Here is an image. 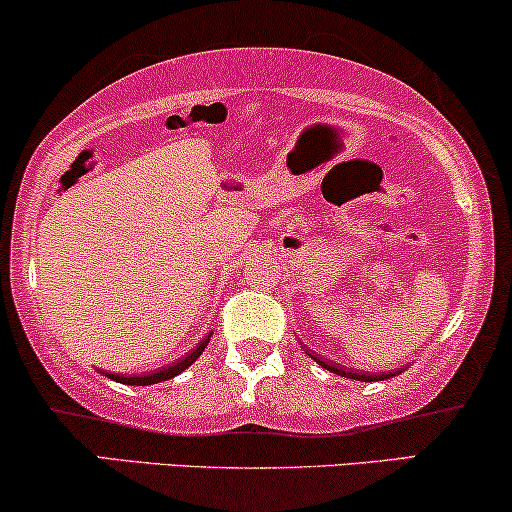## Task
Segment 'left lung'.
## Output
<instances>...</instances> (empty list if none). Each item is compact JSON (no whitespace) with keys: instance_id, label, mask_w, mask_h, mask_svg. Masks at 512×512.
<instances>
[{"instance_id":"1","label":"left lung","mask_w":512,"mask_h":512,"mask_svg":"<svg viewBox=\"0 0 512 512\" xmlns=\"http://www.w3.org/2000/svg\"><path fill=\"white\" fill-rule=\"evenodd\" d=\"M304 351L308 353V356L313 358L315 363L318 365H323V368H327L330 372H334V375H342V377H351V380H363V382H375V380H387V377H391V375H399V372H382V375H365V372H351V370H346V368H342V365H337V363H327L325 358H320V356H315V353H311V349H306L304 346Z\"/></svg>"}]
</instances>
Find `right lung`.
Here are the masks:
<instances>
[{"mask_svg":"<svg viewBox=\"0 0 512 512\" xmlns=\"http://www.w3.org/2000/svg\"><path fill=\"white\" fill-rule=\"evenodd\" d=\"M208 342H211V334H208V337L201 339L199 346H194V349L189 351L187 356H182L180 361L170 363L168 368H161V370H156V372H147V375H135V377H123V375H109V377H111V380H116V382L132 384V387H147V384L166 382V380H170V377L180 375L182 370H187L189 365H192L194 361H197V358L201 356V351H204L206 346H208Z\"/></svg>","mask_w":512,"mask_h":512,"instance_id":"obj_1","label":"right lung"}]
</instances>
